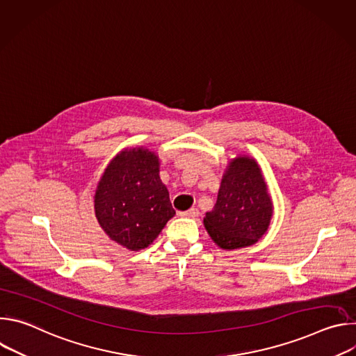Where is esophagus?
I'll return each mask as SVG.
<instances>
[{"mask_svg": "<svg viewBox=\"0 0 356 356\" xmlns=\"http://www.w3.org/2000/svg\"><path fill=\"white\" fill-rule=\"evenodd\" d=\"M200 214V211L197 209H190L187 211H183L180 213V217H187V218H197Z\"/></svg>", "mask_w": 356, "mask_h": 356, "instance_id": "1", "label": "esophagus"}]
</instances>
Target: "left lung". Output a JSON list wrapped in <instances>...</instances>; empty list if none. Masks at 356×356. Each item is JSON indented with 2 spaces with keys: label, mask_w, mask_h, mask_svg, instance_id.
Instances as JSON below:
<instances>
[{
  "label": "left lung",
  "mask_w": 356,
  "mask_h": 356,
  "mask_svg": "<svg viewBox=\"0 0 356 356\" xmlns=\"http://www.w3.org/2000/svg\"><path fill=\"white\" fill-rule=\"evenodd\" d=\"M272 217L273 201L258 162L246 155L231 159L216 206L204 217L211 239L225 250L250 246L268 232Z\"/></svg>",
  "instance_id": "obj_1"
}]
</instances>
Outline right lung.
Returning a JSON list of instances; mask_svg holds the SVG:
<instances>
[{
  "instance_id": "right-lung-1",
  "label": "right lung",
  "mask_w": 356,
  "mask_h": 356,
  "mask_svg": "<svg viewBox=\"0 0 356 356\" xmlns=\"http://www.w3.org/2000/svg\"><path fill=\"white\" fill-rule=\"evenodd\" d=\"M159 166L155 152L127 147L108 163L97 184L95 218L111 241L129 250L149 246L176 214Z\"/></svg>"
}]
</instances>
